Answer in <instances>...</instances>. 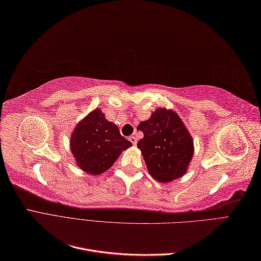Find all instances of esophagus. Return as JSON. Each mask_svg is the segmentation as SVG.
<instances>
[{"label":"esophagus","mask_w":261,"mask_h":261,"mask_svg":"<svg viewBox=\"0 0 261 261\" xmlns=\"http://www.w3.org/2000/svg\"><path fill=\"white\" fill-rule=\"evenodd\" d=\"M129 141L130 143L133 144V145H136L137 144V137L135 136V135H132V136H129Z\"/></svg>","instance_id":"1"}]
</instances>
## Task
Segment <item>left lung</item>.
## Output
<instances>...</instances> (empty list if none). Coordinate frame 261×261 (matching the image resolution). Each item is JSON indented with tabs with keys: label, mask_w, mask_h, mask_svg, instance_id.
Returning <instances> with one entry per match:
<instances>
[{
	"label": "left lung",
	"mask_w": 261,
	"mask_h": 261,
	"mask_svg": "<svg viewBox=\"0 0 261 261\" xmlns=\"http://www.w3.org/2000/svg\"><path fill=\"white\" fill-rule=\"evenodd\" d=\"M137 129L144 133L137 147L143 152L150 175L164 183L185 174L193 158L194 144L176 113L158 109Z\"/></svg>",
	"instance_id": "obj_1"
}]
</instances>
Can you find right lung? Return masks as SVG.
I'll list each match as a JSON object with an SVG mask.
<instances>
[{
  "instance_id": "add662e5",
  "label": "right lung",
  "mask_w": 261,
  "mask_h": 261,
  "mask_svg": "<svg viewBox=\"0 0 261 261\" xmlns=\"http://www.w3.org/2000/svg\"><path fill=\"white\" fill-rule=\"evenodd\" d=\"M132 146L117 126L109 122L100 110H94L76 126L70 150L77 165L88 174L98 175L113 165L124 149Z\"/></svg>"
}]
</instances>
